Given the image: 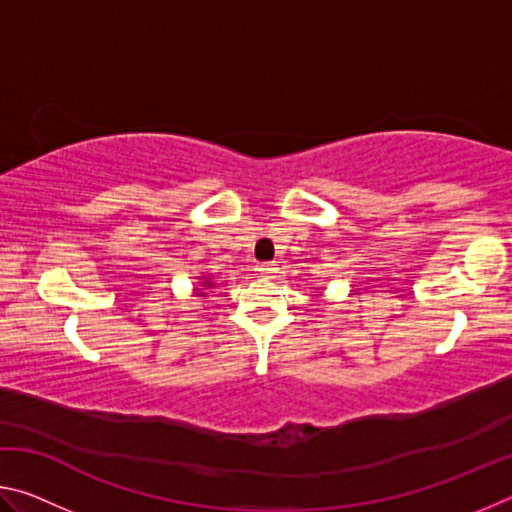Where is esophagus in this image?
Segmentation results:
<instances>
[{"instance_id":"34e87169","label":"esophagus","mask_w":512,"mask_h":512,"mask_svg":"<svg viewBox=\"0 0 512 512\" xmlns=\"http://www.w3.org/2000/svg\"><path fill=\"white\" fill-rule=\"evenodd\" d=\"M259 275H262L264 280H271V277L275 275V264H262V266H259Z\"/></svg>"}]
</instances>
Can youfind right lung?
Listing matches in <instances>:
<instances>
[{"label":"right lung","mask_w":512,"mask_h":512,"mask_svg":"<svg viewBox=\"0 0 512 512\" xmlns=\"http://www.w3.org/2000/svg\"><path fill=\"white\" fill-rule=\"evenodd\" d=\"M203 287H212V280H210V277H205V280H203Z\"/></svg>","instance_id":"1"}]
</instances>
